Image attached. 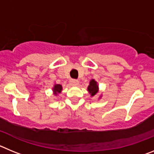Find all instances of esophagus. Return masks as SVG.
Returning a JSON list of instances; mask_svg holds the SVG:
<instances>
[{
    "mask_svg": "<svg viewBox=\"0 0 154 154\" xmlns=\"http://www.w3.org/2000/svg\"><path fill=\"white\" fill-rule=\"evenodd\" d=\"M71 83L74 85H77L79 84V80L77 79H72L71 80Z\"/></svg>",
    "mask_w": 154,
    "mask_h": 154,
    "instance_id": "1",
    "label": "esophagus"
}]
</instances>
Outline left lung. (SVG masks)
Returning <instances> with one entry per match:
<instances>
[{
  "mask_svg": "<svg viewBox=\"0 0 154 154\" xmlns=\"http://www.w3.org/2000/svg\"><path fill=\"white\" fill-rule=\"evenodd\" d=\"M98 85L97 82L94 79L91 80L89 85L88 86V90H89V93H91V96H95L98 92Z\"/></svg>",
  "mask_w": 154,
  "mask_h": 154,
  "instance_id": "obj_1",
  "label": "left lung"
}]
</instances>
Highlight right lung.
I'll return each mask as SVG.
<instances>
[{
    "mask_svg": "<svg viewBox=\"0 0 154 154\" xmlns=\"http://www.w3.org/2000/svg\"><path fill=\"white\" fill-rule=\"evenodd\" d=\"M62 89V85H59V84H57V85H55V86H54V88H53V91L55 92V94H57L61 92Z\"/></svg>",
    "mask_w": 154,
    "mask_h": 154,
    "instance_id": "add662e5",
    "label": "right lung"
}]
</instances>
